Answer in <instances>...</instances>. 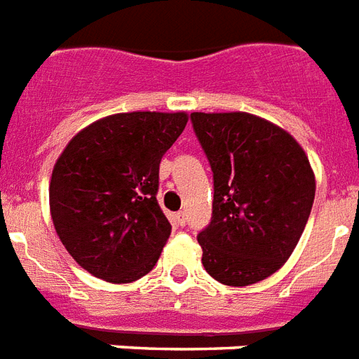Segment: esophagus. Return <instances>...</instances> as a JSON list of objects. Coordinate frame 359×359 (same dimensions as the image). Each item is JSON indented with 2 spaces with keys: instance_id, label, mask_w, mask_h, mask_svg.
Segmentation results:
<instances>
[{
  "instance_id": "esophagus-1",
  "label": "esophagus",
  "mask_w": 359,
  "mask_h": 359,
  "mask_svg": "<svg viewBox=\"0 0 359 359\" xmlns=\"http://www.w3.org/2000/svg\"><path fill=\"white\" fill-rule=\"evenodd\" d=\"M175 219L179 222V225H186V212H184V210H180V212L175 214Z\"/></svg>"
}]
</instances>
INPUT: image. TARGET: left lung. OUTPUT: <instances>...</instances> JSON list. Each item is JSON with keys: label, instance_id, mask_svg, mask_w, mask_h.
<instances>
[{"label": "left lung", "instance_id": "left-lung-1", "mask_svg": "<svg viewBox=\"0 0 359 359\" xmlns=\"http://www.w3.org/2000/svg\"><path fill=\"white\" fill-rule=\"evenodd\" d=\"M214 173L212 219L197 235L203 266L229 287L283 266L306 229L315 175L298 141L244 111L191 114Z\"/></svg>", "mask_w": 359, "mask_h": 359}]
</instances>
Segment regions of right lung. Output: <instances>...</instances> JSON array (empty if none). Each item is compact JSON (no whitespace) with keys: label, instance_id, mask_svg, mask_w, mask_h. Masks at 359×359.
Returning <instances> with one entry per match:
<instances>
[{"label":"right lung","instance_id":"add662e5","mask_svg":"<svg viewBox=\"0 0 359 359\" xmlns=\"http://www.w3.org/2000/svg\"><path fill=\"white\" fill-rule=\"evenodd\" d=\"M188 115L115 114L69 141L53 165L50 212L81 268L109 283H132L156 264L171 225L156 201L160 162Z\"/></svg>","mask_w":359,"mask_h":359}]
</instances>
